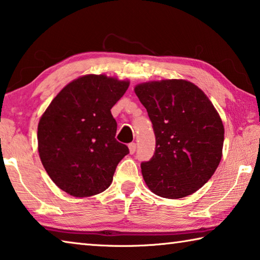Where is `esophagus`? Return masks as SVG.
Instances as JSON below:
<instances>
[{
  "label": "esophagus",
  "instance_id": "1",
  "mask_svg": "<svg viewBox=\"0 0 260 260\" xmlns=\"http://www.w3.org/2000/svg\"><path fill=\"white\" fill-rule=\"evenodd\" d=\"M128 148H129V152L131 153H134L136 151V143H134V142L129 143L128 144Z\"/></svg>",
  "mask_w": 260,
  "mask_h": 260
}]
</instances>
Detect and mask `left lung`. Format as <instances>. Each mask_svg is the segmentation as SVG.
I'll return each mask as SVG.
<instances>
[{
  "instance_id": "obj_1",
  "label": "left lung",
  "mask_w": 260,
  "mask_h": 260,
  "mask_svg": "<svg viewBox=\"0 0 260 260\" xmlns=\"http://www.w3.org/2000/svg\"><path fill=\"white\" fill-rule=\"evenodd\" d=\"M135 94L147 109L156 136L150 160L141 162L147 186L177 200L209 181L222 155V121L199 87L186 80L141 83Z\"/></svg>"
}]
</instances>
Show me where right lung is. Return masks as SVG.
<instances>
[{
  "label": "right lung",
  "mask_w": 260,
  "mask_h": 260,
  "mask_svg": "<svg viewBox=\"0 0 260 260\" xmlns=\"http://www.w3.org/2000/svg\"><path fill=\"white\" fill-rule=\"evenodd\" d=\"M129 86L101 74L70 82L52 100L38 126L39 155L50 179L74 197L104 191L128 147L116 140L110 110Z\"/></svg>",
  "instance_id": "1"
}]
</instances>
